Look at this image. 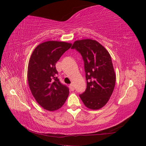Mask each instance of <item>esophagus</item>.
I'll list each match as a JSON object with an SVG mask.
<instances>
[{
	"instance_id": "34e87169",
	"label": "esophagus",
	"mask_w": 146,
	"mask_h": 146,
	"mask_svg": "<svg viewBox=\"0 0 146 146\" xmlns=\"http://www.w3.org/2000/svg\"><path fill=\"white\" fill-rule=\"evenodd\" d=\"M70 88L71 91H74L75 90V88H74V86H73V84H71L70 85Z\"/></svg>"
}]
</instances>
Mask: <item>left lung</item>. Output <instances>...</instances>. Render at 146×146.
Listing matches in <instances>:
<instances>
[{
  "label": "left lung",
  "mask_w": 146,
  "mask_h": 146,
  "mask_svg": "<svg viewBox=\"0 0 146 146\" xmlns=\"http://www.w3.org/2000/svg\"><path fill=\"white\" fill-rule=\"evenodd\" d=\"M71 48L81 54L84 62L87 88L79 96L88 108L99 110L110 100L115 85L116 75L110 54L92 39L76 40Z\"/></svg>",
  "instance_id": "1"
}]
</instances>
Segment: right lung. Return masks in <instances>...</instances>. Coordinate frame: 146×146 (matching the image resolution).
I'll return each mask as SVG.
<instances>
[{"mask_svg": "<svg viewBox=\"0 0 146 146\" xmlns=\"http://www.w3.org/2000/svg\"><path fill=\"white\" fill-rule=\"evenodd\" d=\"M71 46V43L66 42H44L36 47L29 58V89L38 104L48 111L60 109L69 95L68 88L62 84L56 76L55 64Z\"/></svg>", "mask_w": 146, "mask_h": 146, "instance_id": "add662e5", "label": "right lung"}]
</instances>
